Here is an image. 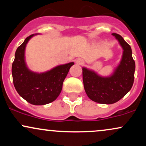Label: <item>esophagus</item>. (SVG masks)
Masks as SVG:
<instances>
[{"label": "esophagus", "instance_id": "esophagus-1", "mask_svg": "<svg viewBox=\"0 0 146 146\" xmlns=\"http://www.w3.org/2000/svg\"><path fill=\"white\" fill-rule=\"evenodd\" d=\"M76 62L79 64H82L84 63V61L82 59H78L76 60Z\"/></svg>", "mask_w": 146, "mask_h": 146}]
</instances>
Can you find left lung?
<instances>
[{
	"instance_id": "left-lung-1",
	"label": "left lung",
	"mask_w": 146,
	"mask_h": 146,
	"mask_svg": "<svg viewBox=\"0 0 146 146\" xmlns=\"http://www.w3.org/2000/svg\"><path fill=\"white\" fill-rule=\"evenodd\" d=\"M123 48L119 64L111 75L102 77L94 71L82 68L84 87L86 95L93 102L104 104H111L118 102L131 89L134 82L135 62L132 56L130 46L123 38L112 33Z\"/></svg>"
}]
</instances>
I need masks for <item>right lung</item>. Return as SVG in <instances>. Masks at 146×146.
<instances>
[{
	"label": "right lung",
	"instance_id": "add662e5",
	"mask_svg": "<svg viewBox=\"0 0 146 146\" xmlns=\"http://www.w3.org/2000/svg\"><path fill=\"white\" fill-rule=\"evenodd\" d=\"M36 35L28 36L16 49L11 73L15 88L22 98L31 104L44 105L59 96L64 80L74 62L59 65L41 73L30 71L25 62V51L28 42Z\"/></svg>",
	"mask_w": 146,
	"mask_h": 146
}]
</instances>
